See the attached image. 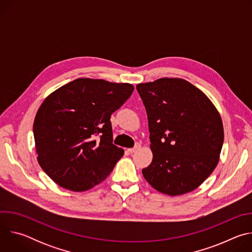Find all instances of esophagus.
<instances>
[{
    "mask_svg": "<svg viewBox=\"0 0 252 252\" xmlns=\"http://www.w3.org/2000/svg\"><path fill=\"white\" fill-rule=\"evenodd\" d=\"M140 149V143L139 142H136L135 143V146L133 147V148H131V149H128L127 151H128V153H130V154H133V153H135L136 151H138Z\"/></svg>",
    "mask_w": 252,
    "mask_h": 252,
    "instance_id": "obj_1",
    "label": "esophagus"
}]
</instances>
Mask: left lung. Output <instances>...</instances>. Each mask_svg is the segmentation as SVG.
<instances>
[{
  "label": "left lung",
  "instance_id": "8db88e82",
  "mask_svg": "<svg viewBox=\"0 0 252 252\" xmlns=\"http://www.w3.org/2000/svg\"><path fill=\"white\" fill-rule=\"evenodd\" d=\"M136 90L146 106L154 155L143 176L171 196L194 190L220 160L224 133L217 107L183 79L162 78Z\"/></svg>",
  "mask_w": 252,
  "mask_h": 252
}]
</instances>
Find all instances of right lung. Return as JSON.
<instances>
[{"label": "right lung", "instance_id": "right-lung-1", "mask_svg": "<svg viewBox=\"0 0 252 252\" xmlns=\"http://www.w3.org/2000/svg\"><path fill=\"white\" fill-rule=\"evenodd\" d=\"M133 89L80 78L43 101L32 126L35 151L39 164L56 184L86 191L109 176L124 156L113 143L111 116Z\"/></svg>", "mask_w": 252, "mask_h": 252}]
</instances>
